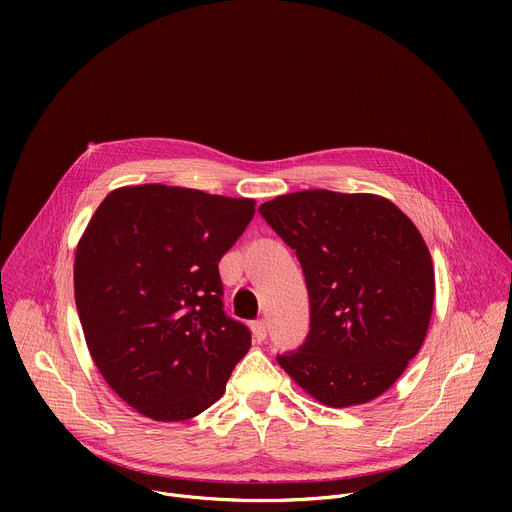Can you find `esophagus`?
Instances as JSON below:
<instances>
[{"label":"esophagus","instance_id":"34e87169","mask_svg":"<svg viewBox=\"0 0 512 512\" xmlns=\"http://www.w3.org/2000/svg\"><path fill=\"white\" fill-rule=\"evenodd\" d=\"M251 330H253V338H255L257 342H263V340L267 338V324H265V320L253 322Z\"/></svg>","mask_w":512,"mask_h":512}]
</instances>
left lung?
Instances as JSON below:
<instances>
[{
    "label": "left lung",
    "mask_w": 512,
    "mask_h": 512,
    "mask_svg": "<svg viewBox=\"0 0 512 512\" xmlns=\"http://www.w3.org/2000/svg\"><path fill=\"white\" fill-rule=\"evenodd\" d=\"M296 251L310 332L279 367L328 407L383 395L419 352L433 310V265L417 227L387 198L304 190L259 206Z\"/></svg>",
    "instance_id": "left-lung-1"
}]
</instances>
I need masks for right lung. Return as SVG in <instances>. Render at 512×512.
Masks as SVG:
<instances>
[{"label":"right lung","instance_id":"obj_1","mask_svg":"<svg viewBox=\"0 0 512 512\" xmlns=\"http://www.w3.org/2000/svg\"><path fill=\"white\" fill-rule=\"evenodd\" d=\"M255 200L143 184L113 190L75 257V300L107 385L154 421H186L223 397L251 332L223 310L218 261Z\"/></svg>","mask_w":512,"mask_h":512}]
</instances>
